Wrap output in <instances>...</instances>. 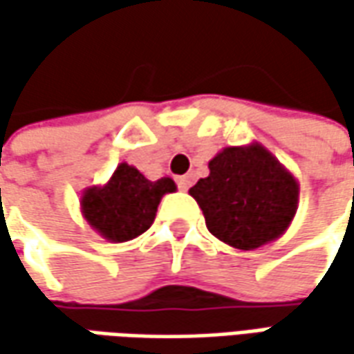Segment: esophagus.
I'll return each mask as SVG.
<instances>
[{
  "label": "esophagus",
  "mask_w": 354,
  "mask_h": 354,
  "mask_svg": "<svg viewBox=\"0 0 354 354\" xmlns=\"http://www.w3.org/2000/svg\"><path fill=\"white\" fill-rule=\"evenodd\" d=\"M177 187H179L181 191H187V189L191 187V177H189V175H183V177H177Z\"/></svg>",
  "instance_id": "1"
}]
</instances>
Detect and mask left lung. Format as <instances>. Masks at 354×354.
<instances>
[{"label": "left lung", "mask_w": 354, "mask_h": 354, "mask_svg": "<svg viewBox=\"0 0 354 354\" xmlns=\"http://www.w3.org/2000/svg\"><path fill=\"white\" fill-rule=\"evenodd\" d=\"M209 171L189 195L212 236L238 250H256L290 228L299 183L262 143L228 145L209 161Z\"/></svg>", "instance_id": "8db88e82"}]
</instances>
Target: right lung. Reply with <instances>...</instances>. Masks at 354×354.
I'll return each instance as SVG.
<instances>
[{"instance_id":"1","label":"right lung","mask_w":354,"mask_h":354,"mask_svg":"<svg viewBox=\"0 0 354 354\" xmlns=\"http://www.w3.org/2000/svg\"><path fill=\"white\" fill-rule=\"evenodd\" d=\"M177 185L171 177L149 181L133 165L120 163L108 183L82 191L80 212L92 230L108 242H128L156 221L157 205Z\"/></svg>"}]
</instances>
